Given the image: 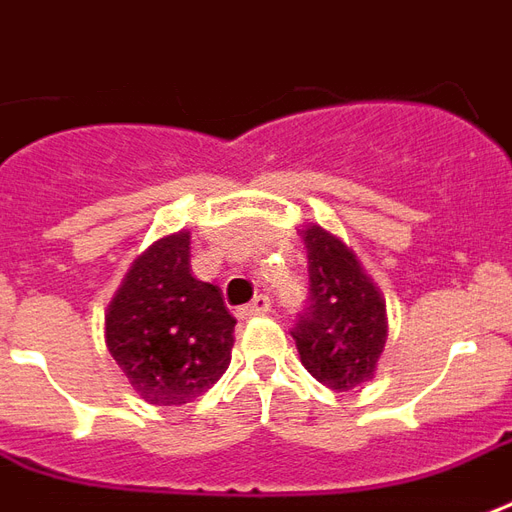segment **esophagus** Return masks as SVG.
Masks as SVG:
<instances>
[{
	"label": "esophagus",
	"mask_w": 512,
	"mask_h": 512,
	"mask_svg": "<svg viewBox=\"0 0 512 512\" xmlns=\"http://www.w3.org/2000/svg\"><path fill=\"white\" fill-rule=\"evenodd\" d=\"M272 302L267 294H259V297H253V302H248L245 308H240V319H256V316H264V313H270Z\"/></svg>",
	"instance_id": "esophagus-1"
}]
</instances>
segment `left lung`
Listing matches in <instances>:
<instances>
[{"instance_id":"1","label":"left lung","mask_w":512,"mask_h":512,"mask_svg":"<svg viewBox=\"0 0 512 512\" xmlns=\"http://www.w3.org/2000/svg\"><path fill=\"white\" fill-rule=\"evenodd\" d=\"M302 240L311 308L292 333L297 352L316 382L349 393L374 379L387 343V305L346 242L316 223L302 229Z\"/></svg>"}]
</instances>
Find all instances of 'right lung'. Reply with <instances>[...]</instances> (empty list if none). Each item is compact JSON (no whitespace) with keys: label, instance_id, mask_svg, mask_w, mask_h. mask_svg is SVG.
Listing matches in <instances>:
<instances>
[{"label":"right lung","instance_id":"right-lung-1","mask_svg":"<svg viewBox=\"0 0 512 512\" xmlns=\"http://www.w3.org/2000/svg\"><path fill=\"white\" fill-rule=\"evenodd\" d=\"M234 324L218 286L193 278L190 231L138 253L106 311V346L130 387L155 406L196 401L226 374Z\"/></svg>","mask_w":512,"mask_h":512}]
</instances>
